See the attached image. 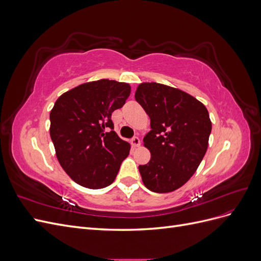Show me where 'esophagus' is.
<instances>
[{
	"instance_id": "1",
	"label": "esophagus",
	"mask_w": 261,
	"mask_h": 261,
	"mask_svg": "<svg viewBox=\"0 0 261 261\" xmlns=\"http://www.w3.org/2000/svg\"><path fill=\"white\" fill-rule=\"evenodd\" d=\"M130 144L133 147H139L140 146V139L138 137H134L130 140Z\"/></svg>"
}]
</instances>
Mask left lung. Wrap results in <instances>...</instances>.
Segmentation results:
<instances>
[{"label": "left lung", "instance_id": "obj_1", "mask_svg": "<svg viewBox=\"0 0 261 261\" xmlns=\"http://www.w3.org/2000/svg\"><path fill=\"white\" fill-rule=\"evenodd\" d=\"M135 99L150 117L144 146L151 158L139 172L154 193H170L183 186L206 154L211 121L207 108L187 92L173 87L143 83Z\"/></svg>", "mask_w": 261, "mask_h": 261}]
</instances>
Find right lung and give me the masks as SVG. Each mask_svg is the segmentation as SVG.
<instances>
[{
  "instance_id": "obj_1",
  "label": "right lung",
  "mask_w": 261,
  "mask_h": 261,
  "mask_svg": "<svg viewBox=\"0 0 261 261\" xmlns=\"http://www.w3.org/2000/svg\"><path fill=\"white\" fill-rule=\"evenodd\" d=\"M129 94L128 84L100 80L77 86L55 101L50 136L61 167L75 183L100 189L114 181L130 145L113 130L111 115Z\"/></svg>"
}]
</instances>
